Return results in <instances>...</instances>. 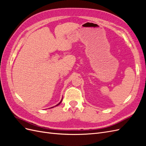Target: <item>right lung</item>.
Listing matches in <instances>:
<instances>
[{"label": "right lung", "instance_id": "1", "mask_svg": "<svg viewBox=\"0 0 146 146\" xmlns=\"http://www.w3.org/2000/svg\"><path fill=\"white\" fill-rule=\"evenodd\" d=\"M61 101H62V100H61V101L60 102H59V104H57L56 105H55V107H56V106H58V105H60V104H61ZM51 108H54V107H51Z\"/></svg>", "mask_w": 146, "mask_h": 146}]
</instances>
